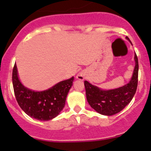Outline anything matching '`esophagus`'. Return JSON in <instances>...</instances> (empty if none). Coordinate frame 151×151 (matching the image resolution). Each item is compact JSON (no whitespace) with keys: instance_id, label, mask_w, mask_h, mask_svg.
Listing matches in <instances>:
<instances>
[{"instance_id":"obj_1","label":"esophagus","mask_w":151,"mask_h":151,"mask_svg":"<svg viewBox=\"0 0 151 151\" xmlns=\"http://www.w3.org/2000/svg\"><path fill=\"white\" fill-rule=\"evenodd\" d=\"M77 80H81V81L84 80V79H85V75H84L82 73H81V72L79 73V74H77Z\"/></svg>"}]
</instances>
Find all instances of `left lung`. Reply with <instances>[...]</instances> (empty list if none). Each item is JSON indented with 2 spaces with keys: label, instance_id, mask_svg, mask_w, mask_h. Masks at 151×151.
Returning a JSON list of instances; mask_svg holds the SVG:
<instances>
[{
  "label": "left lung",
  "instance_id": "8db88e82",
  "mask_svg": "<svg viewBox=\"0 0 151 151\" xmlns=\"http://www.w3.org/2000/svg\"><path fill=\"white\" fill-rule=\"evenodd\" d=\"M126 39L131 42L128 37ZM134 59L135 63L131 80L123 86L104 90L85 81L88 104L98 113L105 116L114 115L123 110L132 101L136 93L138 80V59L135 53Z\"/></svg>",
  "mask_w": 151,
  "mask_h": 151
}]
</instances>
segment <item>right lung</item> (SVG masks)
<instances>
[{
	"mask_svg": "<svg viewBox=\"0 0 151 151\" xmlns=\"http://www.w3.org/2000/svg\"><path fill=\"white\" fill-rule=\"evenodd\" d=\"M74 80L72 77L47 90L35 91L22 83L16 63L13 69L12 82L17 103L28 116L40 121L53 119L63 110Z\"/></svg>",
	"mask_w": 151,
	"mask_h": 151,
	"instance_id": "obj_1",
	"label": "right lung"
}]
</instances>
